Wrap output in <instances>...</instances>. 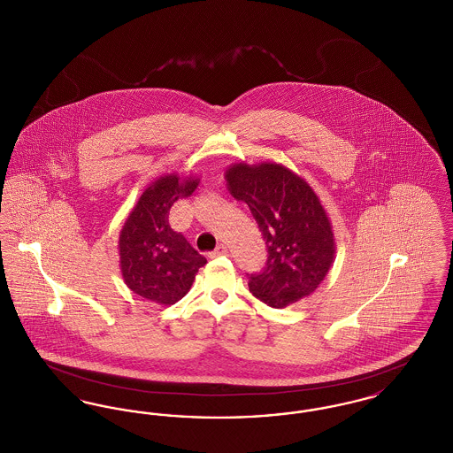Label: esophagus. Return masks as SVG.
Returning a JSON list of instances; mask_svg holds the SVG:
<instances>
[{"mask_svg": "<svg viewBox=\"0 0 453 453\" xmlns=\"http://www.w3.org/2000/svg\"><path fill=\"white\" fill-rule=\"evenodd\" d=\"M222 255H227V248H226L224 244H219L216 250L211 253V257H212V258H216V257H222Z\"/></svg>", "mask_w": 453, "mask_h": 453, "instance_id": "esophagus-1", "label": "esophagus"}]
</instances>
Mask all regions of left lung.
Here are the masks:
<instances>
[{"mask_svg": "<svg viewBox=\"0 0 453 453\" xmlns=\"http://www.w3.org/2000/svg\"><path fill=\"white\" fill-rule=\"evenodd\" d=\"M227 190L248 203L265 239V270L250 277L253 296L283 309L312 294L336 258L331 219L312 187L280 163L227 166Z\"/></svg>", "mask_w": 453, "mask_h": 453, "instance_id": "obj_1", "label": "left lung"}]
</instances>
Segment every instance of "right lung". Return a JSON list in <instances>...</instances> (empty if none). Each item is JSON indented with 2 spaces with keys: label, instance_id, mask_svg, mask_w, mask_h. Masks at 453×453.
Segmentation results:
<instances>
[{
  "label": "right lung",
  "instance_id": "add662e5",
  "mask_svg": "<svg viewBox=\"0 0 453 453\" xmlns=\"http://www.w3.org/2000/svg\"><path fill=\"white\" fill-rule=\"evenodd\" d=\"M198 183L200 178L192 174L157 176L139 196L119 234L120 273L126 285L159 305L183 299L198 268L207 263L168 222L173 203L194 194Z\"/></svg>",
  "mask_w": 453,
  "mask_h": 453
}]
</instances>
